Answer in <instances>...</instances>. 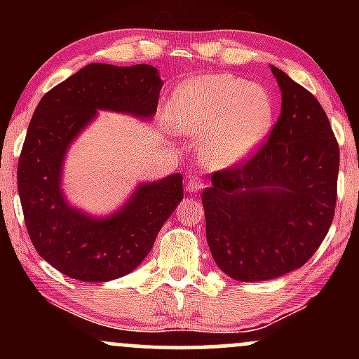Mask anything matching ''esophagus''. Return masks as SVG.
I'll return each mask as SVG.
<instances>
[{"instance_id": "obj_1", "label": "esophagus", "mask_w": 359, "mask_h": 359, "mask_svg": "<svg viewBox=\"0 0 359 359\" xmlns=\"http://www.w3.org/2000/svg\"><path fill=\"white\" fill-rule=\"evenodd\" d=\"M201 189H204V182L197 175H191L187 180V191L189 192H199Z\"/></svg>"}]
</instances>
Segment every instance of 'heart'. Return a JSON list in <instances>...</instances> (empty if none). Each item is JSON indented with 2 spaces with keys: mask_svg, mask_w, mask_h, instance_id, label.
<instances>
[{
  "mask_svg": "<svg viewBox=\"0 0 359 359\" xmlns=\"http://www.w3.org/2000/svg\"><path fill=\"white\" fill-rule=\"evenodd\" d=\"M170 125L199 138L201 160L211 168L241 162L263 142L273 119L265 89L231 74H212L185 81L168 109Z\"/></svg>",
  "mask_w": 359,
  "mask_h": 359,
  "instance_id": "heart-1",
  "label": "heart"
}]
</instances>
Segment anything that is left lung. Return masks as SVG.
Segmentation results:
<instances>
[{"mask_svg":"<svg viewBox=\"0 0 359 359\" xmlns=\"http://www.w3.org/2000/svg\"><path fill=\"white\" fill-rule=\"evenodd\" d=\"M282 113L251 156L214 172L203 192L216 265L240 282L282 277L311 259L331 228L339 145L306 88L270 65Z\"/></svg>","mask_w":359,"mask_h":359,"instance_id":"obj_1","label":"left lung"}]
</instances>
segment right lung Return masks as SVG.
<instances>
[{
	"label": "right lung",
	"instance_id": "right-lung-1",
	"mask_svg": "<svg viewBox=\"0 0 359 359\" xmlns=\"http://www.w3.org/2000/svg\"><path fill=\"white\" fill-rule=\"evenodd\" d=\"M162 79L147 64H89L52 88L36 106L18 160V194L35 250L67 277L108 282L133 271L182 201V175L143 184L121 211L94 219L65 203L64 155L97 109L151 118Z\"/></svg>",
	"mask_w": 359,
	"mask_h": 359
}]
</instances>
